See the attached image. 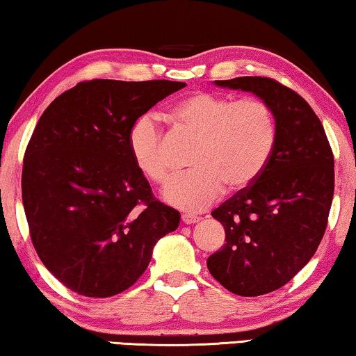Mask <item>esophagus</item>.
Returning a JSON list of instances; mask_svg holds the SVG:
<instances>
[{"label":"esophagus","mask_w":356,"mask_h":356,"mask_svg":"<svg viewBox=\"0 0 356 356\" xmlns=\"http://www.w3.org/2000/svg\"><path fill=\"white\" fill-rule=\"evenodd\" d=\"M199 220H200L199 216L189 215V213H184V215H181V221H183L184 224H194V222H197Z\"/></svg>","instance_id":"obj_1"}]
</instances>
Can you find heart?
Segmentation results:
<instances>
[{"instance_id": "b5f03b06", "label": "heart", "mask_w": 356, "mask_h": 356, "mask_svg": "<svg viewBox=\"0 0 356 356\" xmlns=\"http://www.w3.org/2000/svg\"><path fill=\"white\" fill-rule=\"evenodd\" d=\"M175 129L195 138L189 163L194 170L175 179L165 200L177 209L200 211L222 195L226 186L242 191L253 184L269 162L277 140L272 108L261 98L193 92L168 108ZM127 145L138 170L154 184L173 177V165L159 125L141 116L129 130Z\"/></svg>"}]
</instances>
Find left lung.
Returning a JSON list of instances; mask_svg holds the SVG:
<instances>
[{"instance_id": "left-lung-1", "label": "left lung", "mask_w": 356, "mask_h": 356, "mask_svg": "<svg viewBox=\"0 0 356 356\" xmlns=\"http://www.w3.org/2000/svg\"><path fill=\"white\" fill-rule=\"evenodd\" d=\"M215 84L253 92L275 114V147L264 172L211 211L226 243L207 259L229 291L261 296L286 285L318 248L334 194V156L318 116L289 87L261 76Z\"/></svg>"}]
</instances>
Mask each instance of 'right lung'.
Instances as JSON below:
<instances>
[{
	"label": "right lung",
	"instance_id": "right-lung-1",
	"mask_svg": "<svg viewBox=\"0 0 356 356\" xmlns=\"http://www.w3.org/2000/svg\"><path fill=\"white\" fill-rule=\"evenodd\" d=\"M178 81L92 79L46 108L29 141L22 202L47 270L71 291L109 298L143 275L157 240L179 211L152 195L130 156L132 124Z\"/></svg>",
	"mask_w": 356,
	"mask_h": 356
}]
</instances>
